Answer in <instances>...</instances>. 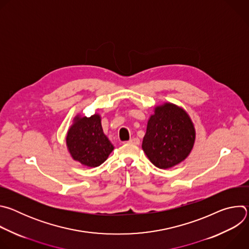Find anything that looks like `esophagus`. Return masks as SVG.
<instances>
[{"mask_svg": "<svg viewBox=\"0 0 249 249\" xmlns=\"http://www.w3.org/2000/svg\"><path fill=\"white\" fill-rule=\"evenodd\" d=\"M129 143L134 144V145H140V140L138 138H136V137H133L132 139L129 140Z\"/></svg>", "mask_w": 249, "mask_h": 249, "instance_id": "obj_1", "label": "esophagus"}]
</instances>
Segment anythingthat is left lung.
Instances as JSON below:
<instances>
[{"mask_svg": "<svg viewBox=\"0 0 249 249\" xmlns=\"http://www.w3.org/2000/svg\"><path fill=\"white\" fill-rule=\"evenodd\" d=\"M196 138L194 124L180 106L165 102L156 106L148 120L142 149L159 168L166 169L183 161Z\"/></svg>", "mask_w": 249, "mask_h": 249, "instance_id": "8db88e82", "label": "left lung"}]
</instances>
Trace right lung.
Instances as JSON below:
<instances>
[{
  "instance_id": "add662e5",
  "label": "right lung",
  "mask_w": 249,
  "mask_h": 249,
  "mask_svg": "<svg viewBox=\"0 0 249 249\" xmlns=\"http://www.w3.org/2000/svg\"><path fill=\"white\" fill-rule=\"evenodd\" d=\"M68 151L74 160L85 166L96 167L107 160L114 147L103 133L101 117L77 115L66 137Z\"/></svg>"
}]
</instances>
